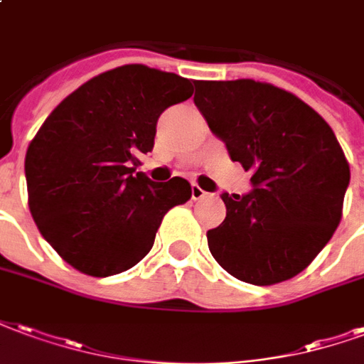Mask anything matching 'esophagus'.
I'll return each instance as SVG.
<instances>
[{
  "instance_id": "esophagus-1",
  "label": "esophagus",
  "mask_w": 364,
  "mask_h": 364,
  "mask_svg": "<svg viewBox=\"0 0 364 364\" xmlns=\"http://www.w3.org/2000/svg\"><path fill=\"white\" fill-rule=\"evenodd\" d=\"M205 196H209L205 190H201L198 184H192V200H201V198H205Z\"/></svg>"
}]
</instances>
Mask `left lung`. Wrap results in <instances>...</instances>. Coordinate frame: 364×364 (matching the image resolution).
Masks as SVG:
<instances>
[{"instance_id":"obj_1","label":"left lung","mask_w":364,"mask_h":364,"mask_svg":"<svg viewBox=\"0 0 364 364\" xmlns=\"http://www.w3.org/2000/svg\"><path fill=\"white\" fill-rule=\"evenodd\" d=\"M193 102L252 190L223 193L227 217L209 250L232 277L273 285L316 258L341 221L349 163L328 122L306 102L252 79L196 81Z\"/></svg>"}]
</instances>
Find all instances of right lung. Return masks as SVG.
<instances>
[{
  "label": "right lung",
  "mask_w": 364,
  "mask_h": 364,
  "mask_svg": "<svg viewBox=\"0 0 364 364\" xmlns=\"http://www.w3.org/2000/svg\"><path fill=\"white\" fill-rule=\"evenodd\" d=\"M192 92L190 79L129 63L81 85L42 124L25 156L28 208L70 266L92 277L134 267L166 211L192 198L180 176L153 182L135 172L159 116Z\"/></svg>",
  "instance_id": "obj_1"
}]
</instances>
